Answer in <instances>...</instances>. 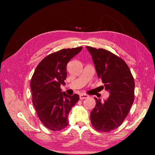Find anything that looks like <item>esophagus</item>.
Here are the masks:
<instances>
[{
    "label": "esophagus",
    "mask_w": 155,
    "mask_h": 155,
    "mask_svg": "<svg viewBox=\"0 0 155 155\" xmlns=\"http://www.w3.org/2000/svg\"><path fill=\"white\" fill-rule=\"evenodd\" d=\"M79 97H80V99H81V100H83V99L87 98V97H88V96L87 95V94H80V96H79Z\"/></svg>",
    "instance_id": "obj_1"
}]
</instances>
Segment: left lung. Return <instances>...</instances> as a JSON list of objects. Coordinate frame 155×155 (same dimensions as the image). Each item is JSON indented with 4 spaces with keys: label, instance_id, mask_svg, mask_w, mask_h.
I'll use <instances>...</instances> for the list:
<instances>
[{
    "label": "left lung",
    "instance_id": "1",
    "mask_svg": "<svg viewBox=\"0 0 155 155\" xmlns=\"http://www.w3.org/2000/svg\"><path fill=\"white\" fill-rule=\"evenodd\" d=\"M86 48L98 77L110 94L104 102L95 98L96 104L90 114L91 122L96 130L109 132L122 124L130 111L134 101V78L127 64L119 57L103 48Z\"/></svg>",
    "mask_w": 155,
    "mask_h": 155
}]
</instances>
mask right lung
<instances>
[{"label":"right lung","mask_w":155,"mask_h":155,"mask_svg":"<svg viewBox=\"0 0 155 155\" xmlns=\"http://www.w3.org/2000/svg\"><path fill=\"white\" fill-rule=\"evenodd\" d=\"M83 47L61 49L44 58L38 65L31 81L33 104L40 121L48 129L57 131L68 124V114L79 100L77 94L61 91L65 85L68 61Z\"/></svg>","instance_id":"add662e5"}]
</instances>
